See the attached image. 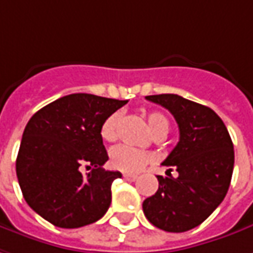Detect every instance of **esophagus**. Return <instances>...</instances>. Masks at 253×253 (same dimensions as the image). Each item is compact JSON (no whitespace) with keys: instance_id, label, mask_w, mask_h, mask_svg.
<instances>
[{"instance_id":"esophagus-1","label":"esophagus","mask_w":253,"mask_h":253,"mask_svg":"<svg viewBox=\"0 0 253 253\" xmlns=\"http://www.w3.org/2000/svg\"><path fill=\"white\" fill-rule=\"evenodd\" d=\"M123 177H125V180H127V181H135L138 178L137 174H131V173H125Z\"/></svg>"}]
</instances>
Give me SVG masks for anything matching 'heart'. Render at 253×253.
Segmentation results:
<instances>
[{
  "label": "heart",
  "instance_id": "obj_1",
  "mask_svg": "<svg viewBox=\"0 0 253 253\" xmlns=\"http://www.w3.org/2000/svg\"><path fill=\"white\" fill-rule=\"evenodd\" d=\"M122 120V113L113 112L102 122L99 134L102 140L113 142L119 135V125ZM149 128L155 134H162L169 131V120L166 116L159 112H151L147 116ZM154 161V155L145 152L142 149L133 148L128 145H118L109 152V163L113 169L126 171V173H137L147 163Z\"/></svg>",
  "mask_w": 253,
  "mask_h": 253
}]
</instances>
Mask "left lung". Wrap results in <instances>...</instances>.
<instances>
[{"label": "left lung", "instance_id": "obj_1", "mask_svg": "<svg viewBox=\"0 0 253 253\" xmlns=\"http://www.w3.org/2000/svg\"><path fill=\"white\" fill-rule=\"evenodd\" d=\"M145 98L174 116L180 140L162 163L169 168L168 177L158 176L159 188L144 201L142 211L155 227L184 233L206 220L226 197L234 168L233 141L223 120L205 105L176 94Z\"/></svg>", "mask_w": 253, "mask_h": 253}]
</instances>
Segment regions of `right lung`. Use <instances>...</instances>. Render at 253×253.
<instances>
[{"label": "right lung", "instance_id": "add662e5", "mask_svg": "<svg viewBox=\"0 0 253 253\" xmlns=\"http://www.w3.org/2000/svg\"><path fill=\"white\" fill-rule=\"evenodd\" d=\"M127 101L70 94L36 112L26 125L16 176L27 205L56 227L77 228L99 220L112 201L120 171L102 166L108 154L101 125ZM90 171L83 174V168Z\"/></svg>", "mask_w": 253, "mask_h": 253}]
</instances>
